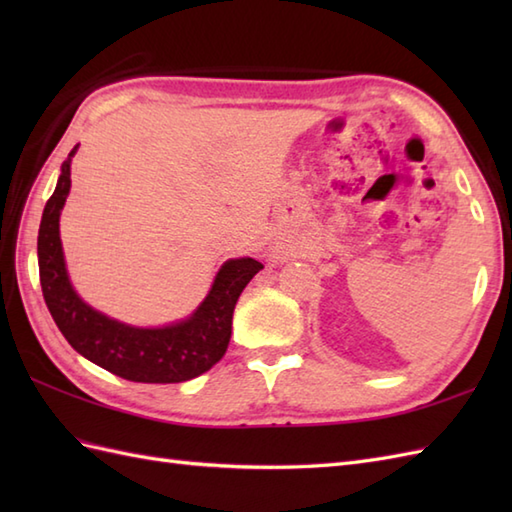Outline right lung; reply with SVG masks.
Here are the masks:
<instances>
[{"label": "right lung", "instance_id": "right-lung-1", "mask_svg": "<svg viewBox=\"0 0 512 512\" xmlns=\"http://www.w3.org/2000/svg\"><path fill=\"white\" fill-rule=\"evenodd\" d=\"M76 147L63 160L37 237L41 290L54 323L81 356L134 383H184L209 372L231 341L239 295L264 266L250 257L228 259L200 308L189 319L165 328H134L96 312L70 284L59 237V215L70 193V162Z\"/></svg>", "mask_w": 512, "mask_h": 512}]
</instances>
